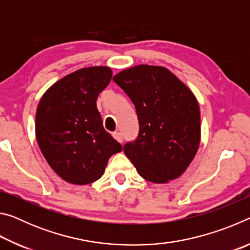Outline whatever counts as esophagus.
<instances>
[{
	"mask_svg": "<svg viewBox=\"0 0 250 250\" xmlns=\"http://www.w3.org/2000/svg\"><path fill=\"white\" fill-rule=\"evenodd\" d=\"M112 135H113V138H115L118 142L122 143V141H124V138H122V134L120 132H113Z\"/></svg>",
	"mask_w": 250,
	"mask_h": 250,
	"instance_id": "1",
	"label": "esophagus"
}]
</instances>
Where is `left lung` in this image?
Segmentation results:
<instances>
[{"mask_svg": "<svg viewBox=\"0 0 250 250\" xmlns=\"http://www.w3.org/2000/svg\"><path fill=\"white\" fill-rule=\"evenodd\" d=\"M132 101L139 135L124 151L143 179L167 183L183 174L201 142L196 97L162 66L138 65L113 77Z\"/></svg>", "mask_w": 250, "mask_h": 250, "instance_id": "left-lung-1", "label": "left lung"}]
</instances>
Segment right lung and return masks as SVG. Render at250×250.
<instances>
[{
  "instance_id": "obj_1",
  "label": "right lung",
  "mask_w": 250,
  "mask_h": 250,
  "mask_svg": "<svg viewBox=\"0 0 250 250\" xmlns=\"http://www.w3.org/2000/svg\"><path fill=\"white\" fill-rule=\"evenodd\" d=\"M111 77L105 66L76 70L49 87L37 107V143L49 167L68 183L99 180L110 156L122 151L104 130L96 104Z\"/></svg>"
}]
</instances>
